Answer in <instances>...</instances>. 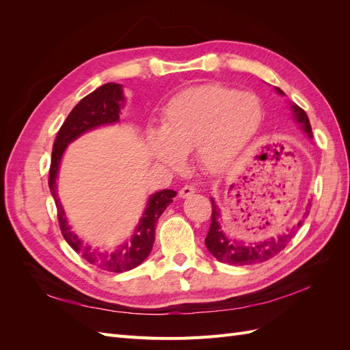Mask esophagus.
I'll return each instance as SVG.
<instances>
[{
	"label": "esophagus",
	"instance_id": "obj_1",
	"mask_svg": "<svg viewBox=\"0 0 350 350\" xmlns=\"http://www.w3.org/2000/svg\"><path fill=\"white\" fill-rule=\"evenodd\" d=\"M194 193H196V187L194 185H185V187H183L181 189H179V197L185 198V197L193 196Z\"/></svg>",
	"mask_w": 350,
	"mask_h": 350
}]
</instances>
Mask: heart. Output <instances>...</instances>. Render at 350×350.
<instances>
[{
  "label": "heart",
  "instance_id": "obj_1",
  "mask_svg": "<svg viewBox=\"0 0 350 350\" xmlns=\"http://www.w3.org/2000/svg\"><path fill=\"white\" fill-rule=\"evenodd\" d=\"M262 116L261 99L221 84L178 93L162 112V129L147 131L154 159L181 167L185 153L196 152L206 171L217 172L235 162L256 134Z\"/></svg>",
  "mask_w": 350,
  "mask_h": 350
}]
</instances>
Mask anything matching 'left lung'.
Here are the masks:
<instances>
[{"label": "left lung", "instance_id": "8db88e82", "mask_svg": "<svg viewBox=\"0 0 350 350\" xmlns=\"http://www.w3.org/2000/svg\"><path fill=\"white\" fill-rule=\"evenodd\" d=\"M280 94L283 92L280 89H276ZM292 111L296 122L301 124V129L308 134L310 139H312V130L311 124L308 120V115L304 109H301L298 105H292ZM308 213V211H306ZM220 210L216 206L215 200L211 198V224L208 234L206 237V247L211 252V256L217 258L221 262L232 264V266H248V264H257L267 261L273 258L288 245L293 235L296 234V229L301 228L304 220H299L296 228H293L288 234H282L278 238H271L270 241L256 243V245H243V243H238L235 241L229 239L224 230L220 228Z\"/></svg>", "mask_w": 350, "mask_h": 350}]
</instances>
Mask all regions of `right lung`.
Wrapping results in <instances>:
<instances>
[{
	"instance_id": "obj_1",
	"label": "right lung",
	"mask_w": 350,
	"mask_h": 350,
	"mask_svg": "<svg viewBox=\"0 0 350 350\" xmlns=\"http://www.w3.org/2000/svg\"><path fill=\"white\" fill-rule=\"evenodd\" d=\"M124 102L125 99L121 84L107 83L94 92L89 93L86 98H83L72 108L64 124L61 125L57 139L54 142V147H52V159L48 179L49 189L52 197L55 200V206L58 210L57 216L62 237L70 243V247L79 252L88 262L112 273L129 271L137 266H140L146 257L149 256L154 242L156 220L161 217L165 208L172 203V198L176 196V193L172 191V189H162V191L150 196L133 238L129 242H125L124 245H121L120 250L113 252H96L90 247L84 245L83 241L70 229L67 219L64 216V208H62L58 200L57 175L61 157L66 147L83 133L96 129L99 125L118 122Z\"/></svg>"
}]
</instances>
